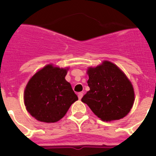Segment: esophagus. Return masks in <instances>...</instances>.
<instances>
[{
  "label": "esophagus",
  "mask_w": 156,
  "mask_h": 156,
  "mask_svg": "<svg viewBox=\"0 0 156 156\" xmlns=\"http://www.w3.org/2000/svg\"><path fill=\"white\" fill-rule=\"evenodd\" d=\"M83 94L82 92H80V93H78V98H79L80 100V99L83 98Z\"/></svg>",
  "instance_id": "esophagus-1"
}]
</instances>
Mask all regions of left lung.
Wrapping results in <instances>:
<instances>
[{"instance_id": "8db88e82", "label": "left lung", "mask_w": 156, "mask_h": 156, "mask_svg": "<svg viewBox=\"0 0 156 156\" xmlns=\"http://www.w3.org/2000/svg\"><path fill=\"white\" fill-rule=\"evenodd\" d=\"M90 90L81 99L102 121L122 119L134 103V90L126 74L115 64L105 60L87 70Z\"/></svg>"}]
</instances>
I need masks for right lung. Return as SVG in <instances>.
<instances>
[{"label": "right lung", "instance_id": "right-lung-1", "mask_svg": "<svg viewBox=\"0 0 156 156\" xmlns=\"http://www.w3.org/2000/svg\"><path fill=\"white\" fill-rule=\"evenodd\" d=\"M69 67L48 64L30 79L23 94L27 112L37 120L55 122L65 116L78 100L71 84L66 80Z\"/></svg>", "mask_w": 156, "mask_h": 156}]
</instances>
